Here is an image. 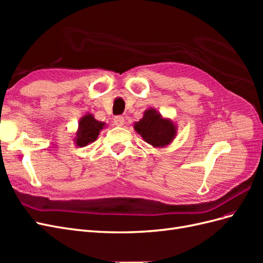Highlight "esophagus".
I'll list each match as a JSON object with an SVG mask.
<instances>
[{"label": "esophagus", "mask_w": 263, "mask_h": 263, "mask_svg": "<svg viewBox=\"0 0 263 263\" xmlns=\"http://www.w3.org/2000/svg\"><path fill=\"white\" fill-rule=\"evenodd\" d=\"M125 123V119L123 116H115L114 117V124L116 126H123Z\"/></svg>", "instance_id": "34e87169"}]
</instances>
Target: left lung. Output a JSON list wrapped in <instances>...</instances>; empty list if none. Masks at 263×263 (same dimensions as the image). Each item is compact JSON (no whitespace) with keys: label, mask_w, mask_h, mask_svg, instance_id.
Returning <instances> with one entry per match:
<instances>
[{"label":"left lung","mask_w":263,"mask_h":263,"mask_svg":"<svg viewBox=\"0 0 263 263\" xmlns=\"http://www.w3.org/2000/svg\"><path fill=\"white\" fill-rule=\"evenodd\" d=\"M136 130L147 144L156 148L168 146L177 135V126L168 118H163L155 108L145 110L139 122L135 123Z\"/></svg>","instance_id":"obj_1"}]
</instances>
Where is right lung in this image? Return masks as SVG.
I'll list each match as a JSON object with an SVG mask.
<instances>
[{
    "label": "right lung",
    "mask_w": 263,
    "mask_h": 263,
    "mask_svg": "<svg viewBox=\"0 0 263 263\" xmlns=\"http://www.w3.org/2000/svg\"><path fill=\"white\" fill-rule=\"evenodd\" d=\"M105 123L99 122L92 114H86L79 122V128L76 133L74 144L79 147H85L95 141L100 132L104 128Z\"/></svg>",
    "instance_id": "obj_1"
}]
</instances>
